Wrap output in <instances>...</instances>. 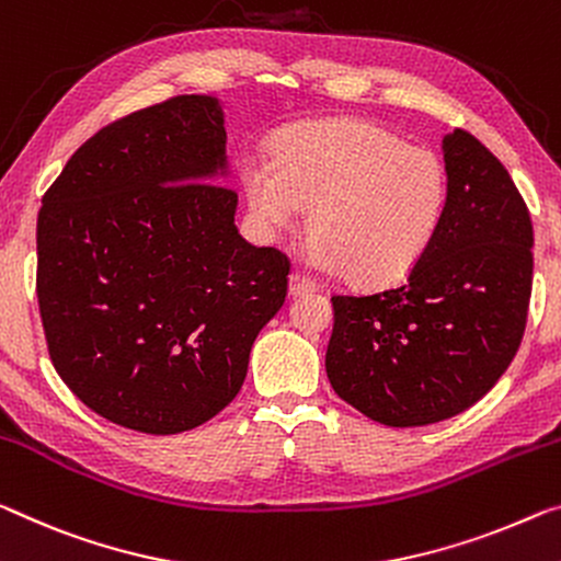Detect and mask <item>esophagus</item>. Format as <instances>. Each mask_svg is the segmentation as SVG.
Listing matches in <instances>:
<instances>
[{
	"label": "esophagus",
	"mask_w": 561,
	"mask_h": 561,
	"mask_svg": "<svg viewBox=\"0 0 561 561\" xmlns=\"http://www.w3.org/2000/svg\"><path fill=\"white\" fill-rule=\"evenodd\" d=\"M314 289H317L314 279H309L305 272H291V274H289V295H291V297L309 295V291H314Z\"/></svg>",
	"instance_id": "1"
}]
</instances>
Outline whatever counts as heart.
<instances>
[{"label": "heart", "instance_id": "1", "mask_svg": "<svg viewBox=\"0 0 561 561\" xmlns=\"http://www.w3.org/2000/svg\"><path fill=\"white\" fill-rule=\"evenodd\" d=\"M239 184L266 237L295 232L309 209L314 264L359 287L404 279L437 239L449 197L437 154L354 117L284 129L272 159H247Z\"/></svg>", "mask_w": 561, "mask_h": 561}]
</instances>
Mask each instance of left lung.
<instances>
[{
  "instance_id": "1",
  "label": "left lung",
  "mask_w": 561,
  "mask_h": 561,
  "mask_svg": "<svg viewBox=\"0 0 561 561\" xmlns=\"http://www.w3.org/2000/svg\"><path fill=\"white\" fill-rule=\"evenodd\" d=\"M447 215L407 282L334 295L327 377L387 426L449 420L496 385L519 350L531 297V219L510 172L477 137L442 139Z\"/></svg>"
}]
</instances>
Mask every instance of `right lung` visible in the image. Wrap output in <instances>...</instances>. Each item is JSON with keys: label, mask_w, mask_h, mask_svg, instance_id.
Segmentation results:
<instances>
[{"label": "right lung", "mask_w": 561, "mask_h": 561, "mask_svg": "<svg viewBox=\"0 0 561 561\" xmlns=\"http://www.w3.org/2000/svg\"><path fill=\"white\" fill-rule=\"evenodd\" d=\"M225 106L184 94L96 131L42 199L37 297L57 375L104 420L180 434L244 385L289 260L234 225Z\"/></svg>", "instance_id": "obj_1"}]
</instances>
